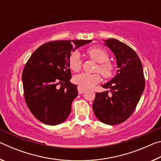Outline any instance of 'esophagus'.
<instances>
[{
	"instance_id": "obj_1",
	"label": "esophagus",
	"mask_w": 161,
	"mask_h": 161,
	"mask_svg": "<svg viewBox=\"0 0 161 161\" xmlns=\"http://www.w3.org/2000/svg\"><path fill=\"white\" fill-rule=\"evenodd\" d=\"M77 89H78V92H79V94H83L84 92H85V89H82L81 88V87H80V86H79L78 87H77Z\"/></svg>"
}]
</instances>
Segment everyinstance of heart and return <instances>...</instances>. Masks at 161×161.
<instances>
[{
  "label": "heart",
  "instance_id": "heart-1",
  "mask_svg": "<svg viewBox=\"0 0 161 161\" xmlns=\"http://www.w3.org/2000/svg\"><path fill=\"white\" fill-rule=\"evenodd\" d=\"M86 53L93 60L99 63L97 70H99L103 77L109 78L113 75L114 67L110 62L108 61L109 56L104 49L94 46L89 47ZM69 64L71 69L75 72H77L81 69L82 66V61H81L80 53L78 51H74L71 53ZM73 81L82 89H89L100 82L101 77L98 73L89 74V73L82 72L75 75L73 78Z\"/></svg>",
  "mask_w": 161,
  "mask_h": 161
}]
</instances>
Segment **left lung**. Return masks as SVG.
Here are the masks:
<instances>
[{
  "mask_svg": "<svg viewBox=\"0 0 161 161\" xmlns=\"http://www.w3.org/2000/svg\"><path fill=\"white\" fill-rule=\"evenodd\" d=\"M116 60L115 77L103 84L107 91L97 92L92 108L97 118L108 125L119 124L134 111L145 88L142 63L129 46L114 38L103 40Z\"/></svg>",
  "mask_w": 161,
  "mask_h": 161,
  "instance_id": "8db88e82",
  "label": "left lung"
}]
</instances>
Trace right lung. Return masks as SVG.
Masks as SVG:
<instances>
[{"instance_id":"1","label":"right lung","mask_w":161,"mask_h":161,"mask_svg":"<svg viewBox=\"0 0 161 161\" xmlns=\"http://www.w3.org/2000/svg\"><path fill=\"white\" fill-rule=\"evenodd\" d=\"M92 40H58L40 46L27 62L22 74L25 100L42 123L55 126L69 116L77 86L70 82L71 52Z\"/></svg>"}]
</instances>
